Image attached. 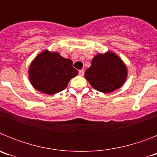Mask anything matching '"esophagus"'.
<instances>
[{
	"instance_id": "obj_1",
	"label": "esophagus",
	"mask_w": 157,
	"mask_h": 157,
	"mask_svg": "<svg viewBox=\"0 0 157 157\" xmlns=\"http://www.w3.org/2000/svg\"><path fill=\"white\" fill-rule=\"evenodd\" d=\"M83 75H84V71L80 70L79 71V75L80 76H83Z\"/></svg>"
}]
</instances>
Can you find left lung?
Wrapping results in <instances>:
<instances>
[{
  "mask_svg": "<svg viewBox=\"0 0 157 157\" xmlns=\"http://www.w3.org/2000/svg\"><path fill=\"white\" fill-rule=\"evenodd\" d=\"M127 67L112 51L97 54L86 71L85 78L96 90L109 94L120 89L127 78Z\"/></svg>",
  "mask_w": 157,
  "mask_h": 157,
  "instance_id": "left-lung-1",
  "label": "left lung"
}]
</instances>
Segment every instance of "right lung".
Returning <instances> with one entry per match:
<instances>
[{
  "mask_svg": "<svg viewBox=\"0 0 157 157\" xmlns=\"http://www.w3.org/2000/svg\"><path fill=\"white\" fill-rule=\"evenodd\" d=\"M72 64L71 59L59 52L45 49L30 63L29 80L37 91L53 95L65 90L69 81L78 74Z\"/></svg>",
  "mask_w": 157,
  "mask_h": 157,
  "instance_id": "1",
  "label": "right lung"
}]
</instances>
